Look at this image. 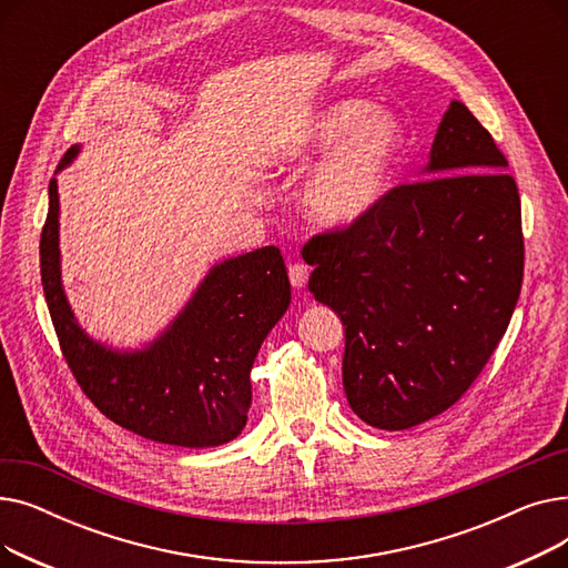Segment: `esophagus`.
Instances as JSON below:
<instances>
[{"label": "esophagus", "instance_id": "1", "mask_svg": "<svg viewBox=\"0 0 568 568\" xmlns=\"http://www.w3.org/2000/svg\"><path fill=\"white\" fill-rule=\"evenodd\" d=\"M287 274H290V283H292L296 290H302V287H306V283H308L311 268H308V264H304V262H292L290 268H287Z\"/></svg>", "mask_w": 568, "mask_h": 568}]
</instances>
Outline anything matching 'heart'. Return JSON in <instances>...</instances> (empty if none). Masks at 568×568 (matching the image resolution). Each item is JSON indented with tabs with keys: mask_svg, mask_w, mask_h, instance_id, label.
I'll list each match as a JSON object with an SVG mask.
<instances>
[{
	"mask_svg": "<svg viewBox=\"0 0 568 568\" xmlns=\"http://www.w3.org/2000/svg\"><path fill=\"white\" fill-rule=\"evenodd\" d=\"M403 149L405 133L394 114L373 110L362 99H345L320 110L283 156L311 161L329 154L306 176L300 197L313 221L343 227L382 202Z\"/></svg>",
	"mask_w": 568,
	"mask_h": 568,
	"instance_id": "obj_1",
	"label": "heart"
}]
</instances>
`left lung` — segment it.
<instances>
[{"mask_svg": "<svg viewBox=\"0 0 568 568\" xmlns=\"http://www.w3.org/2000/svg\"><path fill=\"white\" fill-rule=\"evenodd\" d=\"M465 103L444 112L428 179L386 191L368 216L313 234L308 290L345 324L343 386L373 428L405 430L456 405L520 296L516 179Z\"/></svg>", "mask_w": 568, "mask_h": 568, "instance_id": "obj_1", "label": "left lung"}]
</instances>
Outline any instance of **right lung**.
<instances>
[{
	"label": "right lung",
	"instance_id": "right-lung-1",
	"mask_svg": "<svg viewBox=\"0 0 568 568\" xmlns=\"http://www.w3.org/2000/svg\"><path fill=\"white\" fill-rule=\"evenodd\" d=\"M69 149L59 168L71 163ZM41 283L64 359L110 422L161 444L219 446L244 430L251 368L290 306L283 255L264 246L216 264L170 329L142 352H112L80 329L59 278V193L50 179Z\"/></svg>",
	"mask_w": 568,
	"mask_h": 568
}]
</instances>
